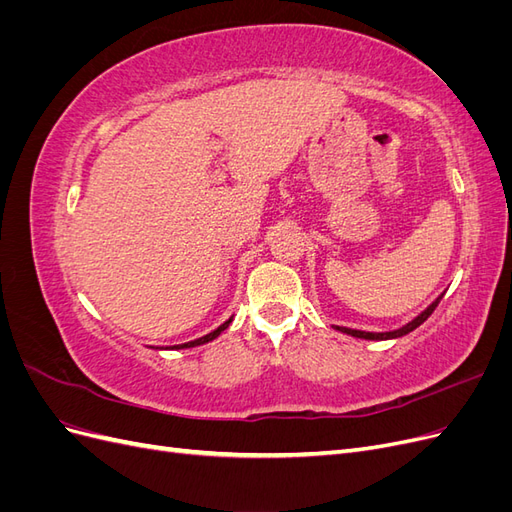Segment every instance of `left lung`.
Here are the masks:
<instances>
[{
    "mask_svg": "<svg viewBox=\"0 0 512 512\" xmlns=\"http://www.w3.org/2000/svg\"><path fill=\"white\" fill-rule=\"evenodd\" d=\"M444 297V294H440V297L433 301L425 312H421L418 314L416 318H412L408 324H404V327H399V329H395V331H386V333H371V331H359V329H348V327H335L333 324V329L335 331H342V333H346V335H352V337H359V339H369V342H382V339H397V337H404V335H408L410 331H414L416 327H421V324L433 314V309L438 307V303H440V299Z\"/></svg>",
    "mask_w": 512,
    "mask_h": 512,
    "instance_id": "obj_1",
    "label": "left lung"
}]
</instances>
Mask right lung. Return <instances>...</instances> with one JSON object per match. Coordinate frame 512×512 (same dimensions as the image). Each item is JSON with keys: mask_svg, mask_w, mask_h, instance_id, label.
<instances>
[{"mask_svg": "<svg viewBox=\"0 0 512 512\" xmlns=\"http://www.w3.org/2000/svg\"><path fill=\"white\" fill-rule=\"evenodd\" d=\"M232 322V316L224 322V324H220L218 329L215 331H211V333H207V335H203V337H198V339H194V342H185V344H177V346H166V350H183V348H196V346H203V344H209V342H213L215 337H220V333L222 331H226L228 329V324Z\"/></svg>", "mask_w": 512, "mask_h": 512, "instance_id": "right-lung-1", "label": "right lung"}]
</instances>
